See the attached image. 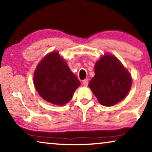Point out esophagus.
Here are the masks:
<instances>
[{
	"instance_id": "obj_1",
	"label": "esophagus",
	"mask_w": 152,
	"mask_h": 152,
	"mask_svg": "<svg viewBox=\"0 0 152 152\" xmlns=\"http://www.w3.org/2000/svg\"><path fill=\"white\" fill-rule=\"evenodd\" d=\"M82 83H83V85H84V86H87L88 84V79H86V80H84V81H83Z\"/></svg>"
}]
</instances>
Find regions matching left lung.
<instances>
[{"label": "left lung", "mask_w": 152, "mask_h": 152, "mask_svg": "<svg viewBox=\"0 0 152 152\" xmlns=\"http://www.w3.org/2000/svg\"><path fill=\"white\" fill-rule=\"evenodd\" d=\"M132 77L120 61L106 55L95 66V77L88 86L102 105L111 107L123 99L132 86Z\"/></svg>", "instance_id": "8db88e82"}]
</instances>
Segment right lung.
Segmentation results:
<instances>
[{"mask_svg":"<svg viewBox=\"0 0 152 152\" xmlns=\"http://www.w3.org/2000/svg\"><path fill=\"white\" fill-rule=\"evenodd\" d=\"M34 83L40 96L56 105H64L72 99L80 82L58 52L48 55L38 64Z\"/></svg>","mask_w":152,"mask_h":152,"instance_id":"add662e5","label":"right lung"}]
</instances>
